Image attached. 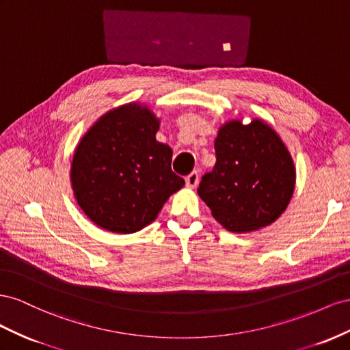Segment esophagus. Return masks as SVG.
Listing matches in <instances>:
<instances>
[{
    "mask_svg": "<svg viewBox=\"0 0 350 350\" xmlns=\"http://www.w3.org/2000/svg\"><path fill=\"white\" fill-rule=\"evenodd\" d=\"M185 180H186V186L187 187H191V189L196 187V185L199 183V173L198 172H192L191 174L186 176Z\"/></svg>",
    "mask_w": 350,
    "mask_h": 350,
    "instance_id": "34e87169",
    "label": "esophagus"
}]
</instances>
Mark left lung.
Returning a JSON list of instances; mask_svg holds the SVG:
<instances>
[{"label": "left lung", "instance_id": "left-lung-1", "mask_svg": "<svg viewBox=\"0 0 350 350\" xmlns=\"http://www.w3.org/2000/svg\"><path fill=\"white\" fill-rule=\"evenodd\" d=\"M215 165L198 195L227 230L246 233L282 215L295 191V165L280 139L262 120H233L215 137Z\"/></svg>", "mask_w": 350, "mask_h": 350}]
</instances>
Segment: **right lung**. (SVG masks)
I'll return each mask as SVG.
<instances>
[{"label":"right lung","instance_id":"add662e5","mask_svg":"<svg viewBox=\"0 0 350 350\" xmlns=\"http://www.w3.org/2000/svg\"><path fill=\"white\" fill-rule=\"evenodd\" d=\"M158 129L151 109L127 104L104 114L79 142L70 177L77 204L96 226L141 230L185 186L172 170V148L155 139Z\"/></svg>","mask_w":350,"mask_h":350}]
</instances>
